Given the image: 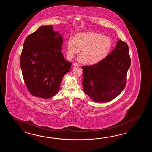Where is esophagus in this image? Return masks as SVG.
I'll return each instance as SVG.
<instances>
[{"label": "esophagus", "mask_w": 152, "mask_h": 152, "mask_svg": "<svg viewBox=\"0 0 152 152\" xmlns=\"http://www.w3.org/2000/svg\"><path fill=\"white\" fill-rule=\"evenodd\" d=\"M73 66H74L75 67H79V66H80V65H79L77 63H75V62L73 64Z\"/></svg>", "instance_id": "obj_1"}]
</instances>
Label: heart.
<instances>
[{
    "mask_svg": "<svg viewBox=\"0 0 152 152\" xmlns=\"http://www.w3.org/2000/svg\"><path fill=\"white\" fill-rule=\"evenodd\" d=\"M111 45V40L107 36L95 32L80 33L68 39L67 55L69 58H73L82 48V53L77 56V61L90 64H96L107 57Z\"/></svg>",
    "mask_w": 152,
    "mask_h": 152,
    "instance_id": "obj_1",
    "label": "heart"
}]
</instances>
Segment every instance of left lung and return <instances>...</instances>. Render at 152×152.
Segmentation results:
<instances>
[{
	"label": "left lung",
	"mask_w": 152,
	"mask_h": 152,
	"mask_svg": "<svg viewBox=\"0 0 152 152\" xmlns=\"http://www.w3.org/2000/svg\"><path fill=\"white\" fill-rule=\"evenodd\" d=\"M115 48L96 64L83 66L85 93L96 102L105 103L117 97L126 85L131 60L129 47L118 40Z\"/></svg>",
	"instance_id": "left-lung-1"
}]
</instances>
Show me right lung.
I'll return each mask as SVG.
<instances>
[{
	"label": "right lung",
	"instance_id": "right-lung-1",
	"mask_svg": "<svg viewBox=\"0 0 152 152\" xmlns=\"http://www.w3.org/2000/svg\"><path fill=\"white\" fill-rule=\"evenodd\" d=\"M62 34L53 26H42L26 38L20 56L23 79L29 92L45 99L58 93L62 78L72 63L61 52Z\"/></svg>",
	"mask_w": 152,
	"mask_h": 152
}]
</instances>
